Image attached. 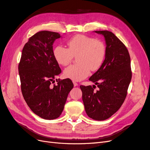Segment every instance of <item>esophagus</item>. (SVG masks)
Wrapping results in <instances>:
<instances>
[{
  "label": "esophagus",
  "mask_w": 150,
  "mask_h": 150,
  "mask_svg": "<svg viewBox=\"0 0 150 150\" xmlns=\"http://www.w3.org/2000/svg\"><path fill=\"white\" fill-rule=\"evenodd\" d=\"M73 84H74V86H78V84L76 82H74H74H73Z\"/></svg>",
  "instance_id": "34e87169"
}]
</instances>
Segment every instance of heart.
Wrapping results in <instances>:
<instances>
[{"mask_svg": "<svg viewBox=\"0 0 150 150\" xmlns=\"http://www.w3.org/2000/svg\"><path fill=\"white\" fill-rule=\"evenodd\" d=\"M68 49L57 46L54 49L53 55L59 65L66 66L76 57L78 64L71 65L64 69V78L79 81L89 76L90 69L98 71L103 64L106 56V46L100 40L78 34L67 42Z\"/></svg>", "mask_w": 150, "mask_h": 150, "instance_id": "heart-1", "label": "heart"}]
</instances>
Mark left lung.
<instances>
[{
	"label": "left lung",
	"mask_w": 150,
	"mask_h": 150,
	"mask_svg": "<svg viewBox=\"0 0 150 150\" xmlns=\"http://www.w3.org/2000/svg\"><path fill=\"white\" fill-rule=\"evenodd\" d=\"M104 35L106 56L101 67L89 79L96 86H80L83 101L88 116L94 120L108 119L124 103L132 72L129 52L125 45L112 33L96 30Z\"/></svg>",
	"instance_id": "1"
}]
</instances>
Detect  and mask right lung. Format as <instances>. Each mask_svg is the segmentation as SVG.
I'll use <instances>...</instances> for the list:
<instances>
[{
	"label": "right lung",
	"instance_id": "add662e5",
	"mask_svg": "<svg viewBox=\"0 0 150 150\" xmlns=\"http://www.w3.org/2000/svg\"><path fill=\"white\" fill-rule=\"evenodd\" d=\"M60 38L59 33L48 30L31 36L22 49L18 67L24 99L35 115L45 120L56 119L61 115L74 86L69 79H58L52 85L61 72L52 48L54 40Z\"/></svg>",
	"mask_w": 150,
	"mask_h": 150
}]
</instances>
